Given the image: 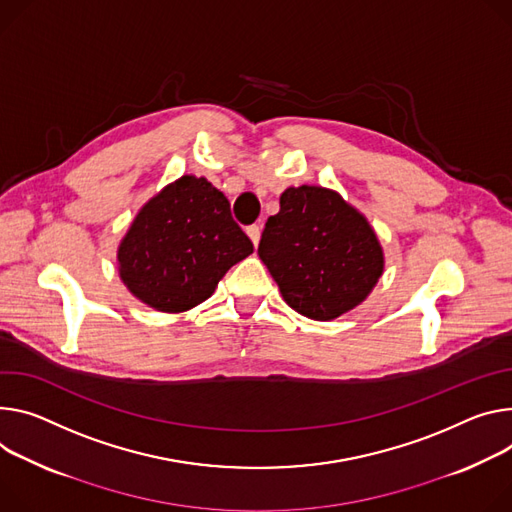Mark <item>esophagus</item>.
Listing matches in <instances>:
<instances>
[{"label":"esophagus","mask_w":512,"mask_h":512,"mask_svg":"<svg viewBox=\"0 0 512 512\" xmlns=\"http://www.w3.org/2000/svg\"><path fill=\"white\" fill-rule=\"evenodd\" d=\"M247 235H249V239L253 241V245L257 247V245H259V239H261V228H259L257 224H251V226H247Z\"/></svg>","instance_id":"34e87169"}]
</instances>
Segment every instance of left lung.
<instances>
[{
	"instance_id": "1",
	"label": "left lung",
	"mask_w": 512,
	"mask_h": 512,
	"mask_svg": "<svg viewBox=\"0 0 512 512\" xmlns=\"http://www.w3.org/2000/svg\"><path fill=\"white\" fill-rule=\"evenodd\" d=\"M257 253L288 306L312 320L353 310L384 271V251L367 218L318 185L282 194Z\"/></svg>"
}]
</instances>
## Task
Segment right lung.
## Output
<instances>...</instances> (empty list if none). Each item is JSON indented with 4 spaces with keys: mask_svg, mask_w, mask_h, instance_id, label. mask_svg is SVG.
Returning a JSON list of instances; mask_svg holds the SVG:
<instances>
[{
    "mask_svg": "<svg viewBox=\"0 0 512 512\" xmlns=\"http://www.w3.org/2000/svg\"><path fill=\"white\" fill-rule=\"evenodd\" d=\"M253 253L230 204L206 177L183 175L151 198L118 247L124 286L159 312L208 300L224 273Z\"/></svg>",
    "mask_w": 512,
    "mask_h": 512,
    "instance_id": "add662e5",
    "label": "right lung"
}]
</instances>
